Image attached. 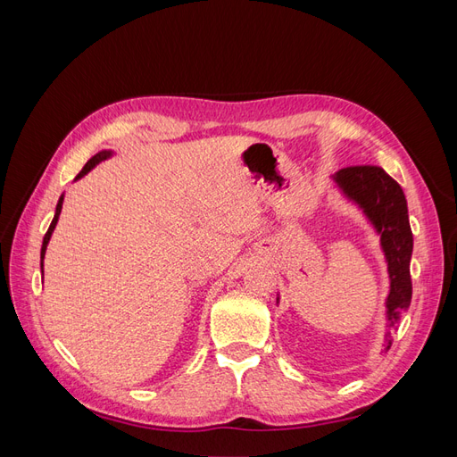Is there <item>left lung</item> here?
Returning a JSON list of instances; mask_svg holds the SVG:
<instances>
[{
    "instance_id": "left-lung-1",
    "label": "left lung",
    "mask_w": 457,
    "mask_h": 457,
    "mask_svg": "<svg viewBox=\"0 0 457 457\" xmlns=\"http://www.w3.org/2000/svg\"><path fill=\"white\" fill-rule=\"evenodd\" d=\"M336 183L351 200L362 207L368 219L381 234V247L389 265L391 292L386 297V334L385 351L391 349L393 334L400 318L408 311L411 301L410 259L413 237L408 220L406 196L391 175L378 165H351L336 175Z\"/></svg>"
}]
</instances>
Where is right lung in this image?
<instances>
[{"instance_id":"add662e5","label":"right lung","mask_w":457,"mask_h":457,"mask_svg":"<svg viewBox=\"0 0 457 457\" xmlns=\"http://www.w3.org/2000/svg\"><path fill=\"white\" fill-rule=\"evenodd\" d=\"M110 156V152H99V154H95L86 165H84V170H81L79 173H78V177L76 179H79V177H84L87 171H91L96 163L99 162H103V160H106ZM61 210H62V196H61V200H59V204H57V212H54V217H53V220H51V225H49V228H47V232H46V237H44V244H41V272H44V255H46V250H47V244H49V238H51V234H53V230H54V227H57V220H59V215H61Z\"/></svg>"}]
</instances>
